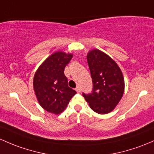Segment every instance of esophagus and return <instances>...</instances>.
I'll use <instances>...</instances> for the list:
<instances>
[{"instance_id":"obj_1","label":"esophagus","mask_w":154,"mask_h":154,"mask_svg":"<svg viewBox=\"0 0 154 154\" xmlns=\"http://www.w3.org/2000/svg\"><path fill=\"white\" fill-rule=\"evenodd\" d=\"M75 90H76V91L78 92V93H79V92H80V87H79V86H77V88H75Z\"/></svg>"}]
</instances>
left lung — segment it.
Returning a JSON list of instances; mask_svg holds the SVG:
<instances>
[{
    "instance_id": "8db88e82",
    "label": "left lung",
    "mask_w": 154,
    "mask_h": 154,
    "mask_svg": "<svg viewBox=\"0 0 154 154\" xmlns=\"http://www.w3.org/2000/svg\"><path fill=\"white\" fill-rule=\"evenodd\" d=\"M93 89L82 96L90 108L97 114L111 112L119 103L124 93L125 82L117 64L106 54L98 49L87 55Z\"/></svg>"
}]
</instances>
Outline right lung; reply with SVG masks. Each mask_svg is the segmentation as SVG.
<instances>
[{"label": "right lung", "mask_w": 154, "mask_h": 154, "mask_svg": "<svg viewBox=\"0 0 154 154\" xmlns=\"http://www.w3.org/2000/svg\"><path fill=\"white\" fill-rule=\"evenodd\" d=\"M72 54L58 51L54 53L39 67L34 77V90L40 105L46 111L59 114L64 111L77 92L68 85L65 67Z\"/></svg>", "instance_id": "add662e5"}]
</instances>
